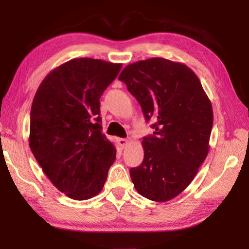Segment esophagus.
Instances as JSON below:
<instances>
[{"label": "esophagus", "instance_id": "1", "mask_svg": "<svg viewBox=\"0 0 249 249\" xmlns=\"http://www.w3.org/2000/svg\"><path fill=\"white\" fill-rule=\"evenodd\" d=\"M117 144H119L121 148H125V147L128 145V141L125 140V138H119V140H117Z\"/></svg>", "mask_w": 249, "mask_h": 249}]
</instances>
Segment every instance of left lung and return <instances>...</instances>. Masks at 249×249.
I'll list each match as a JSON object with an SVG mask.
<instances>
[{
    "mask_svg": "<svg viewBox=\"0 0 249 249\" xmlns=\"http://www.w3.org/2000/svg\"><path fill=\"white\" fill-rule=\"evenodd\" d=\"M119 79L141 104L153 136L142 142L144 160L129 170L136 191L166 202L192 182L210 149L213 109L197 75L181 62L150 58L126 66Z\"/></svg>",
    "mask_w": 249,
    "mask_h": 249,
    "instance_id": "obj_1",
    "label": "left lung"
}]
</instances>
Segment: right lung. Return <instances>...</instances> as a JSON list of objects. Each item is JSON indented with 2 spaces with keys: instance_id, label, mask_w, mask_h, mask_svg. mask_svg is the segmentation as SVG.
Listing matches in <instances>:
<instances>
[{
  "instance_id": "add662e5",
  "label": "right lung",
  "mask_w": 249,
  "mask_h": 249,
  "mask_svg": "<svg viewBox=\"0 0 249 249\" xmlns=\"http://www.w3.org/2000/svg\"><path fill=\"white\" fill-rule=\"evenodd\" d=\"M122 64L75 58L50 71L34 96L29 147L45 175L73 200L99 195L116 158L101 129L100 98Z\"/></svg>"
}]
</instances>
